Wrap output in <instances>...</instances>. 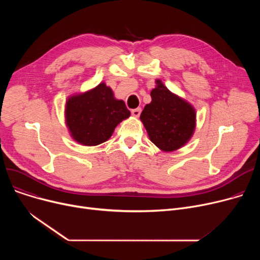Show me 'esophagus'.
<instances>
[{"mask_svg":"<svg viewBox=\"0 0 260 260\" xmlns=\"http://www.w3.org/2000/svg\"><path fill=\"white\" fill-rule=\"evenodd\" d=\"M141 111H142L141 107H137L135 109H132V115L135 116V117H139L140 114H141Z\"/></svg>","mask_w":260,"mask_h":260,"instance_id":"esophagus-1","label":"esophagus"}]
</instances>
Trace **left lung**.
Instances as JSON below:
<instances>
[{"label":"left lung","mask_w":260,"mask_h":260,"mask_svg":"<svg viewBox=\"0 0 260 260\" xmlns=\"http://www.w3.org/2000/svg\"><path fill=\"white\" fill-rule=\"evenodd\" d=\"M151 92L140 119L151 141L162 151L172 152L184 145L195 128V111L184 100L172 93L161 81Z\"/></svg>","instance_id":"1"}]
</instances>
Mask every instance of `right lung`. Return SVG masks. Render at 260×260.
Here are the masks:
<instances>
[{
	"mask_svg": "<svg viewBox=\"0 0 260 260\" xmlns=\"http://www.w3.org/2000/svg\"><path fill=\"white\" fill-rule=\"evenodd\" d=\"M129 115L125 103L116 100L104 83L66 103V123L72 136L79 143L89 146L108 140L115 127Z\"/></svg>",
	"mask_w": 260,
	"mask_h": 260,
	"instance_id": "obj_1",
	"label": "right lung"
}]
</instances>
